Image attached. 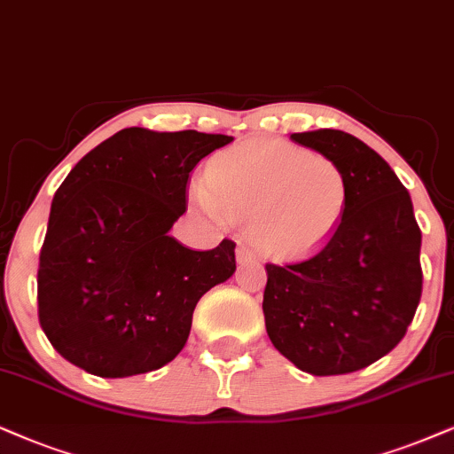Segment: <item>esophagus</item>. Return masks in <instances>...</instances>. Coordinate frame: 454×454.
Returning <instances> with one entry per match:
<instances>
[{"label":"esophagus","mask_w":454,"mask_h":454,"mask_svg":"<svg viewBox=\"0 0 454 454\" xmlns=\"http://www.w3.org/2000/svg\"><path fill=\"white\" fill-rule=\"evenodd\" d=\"M254 257H255V251L251 249L249 245H245V243H239V247H237V260H239V262L254 260Z\"/></svg>","instance_id":"1"}]
</instances>
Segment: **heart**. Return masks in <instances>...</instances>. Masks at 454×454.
I'll return each mask as SVG.
<instances>
[{"mask_svg":"<svg viewBox=\"0 0 454 454\" xmlns=\"http://www.w3.org/2000/svg\"><path fill=\"white\" fill-rule=\"evenodd\" d=\"M192 199L217 222L251 215L257 247L277 257H300L335 232L348 200L337 160L318 151L251 140L211 160Z\"/></svg>","mask_w":454,"mask_h":454,"instance_id":"1","label":"heart"}]
</instances>
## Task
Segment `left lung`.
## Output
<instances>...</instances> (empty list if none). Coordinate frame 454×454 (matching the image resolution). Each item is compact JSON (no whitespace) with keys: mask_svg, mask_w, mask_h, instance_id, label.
I'll return each mask as SVG.
<instances>
[{"mask_svg":"<svg viewBox=\"0 0 454 454\" xmlns=\"http://www.w3.org/2000/svg\"><path fill=\"white\" fill-rule=\"evenodd\" d=\"M348 180L335 232L289 263H266L263 317L274 348L309 375H346L398 346L423 289L421 231L392 168L340 129L291 134Z\"/></svg>","mask_w":454,"mask_h":454,"instance_id":"8db88e82","label":"left lung"}]
</instances>
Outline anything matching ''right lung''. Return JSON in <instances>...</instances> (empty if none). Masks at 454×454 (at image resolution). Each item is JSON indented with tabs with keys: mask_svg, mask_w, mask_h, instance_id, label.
Masks as SVG:
<instances>
[{
	"mask_svg": "<svg viewBox=\"0 0 454 454\" xmlns=\"http://www.w3.org/2000/svg\"><path fill=\"white\" fill-rule=\"evenodd\" d=\"M231 136L128 128L90 151L51 200L37 270L39 325L62 358L131 377L182 352L197 301L237 268L234 247L169 237L188 176Z\"/></svg>",
	"mask_w": 454,
	"mask_h": 454,
	"instance_id": "add662e5",
	"label": "right lung"
}]
</instances>
